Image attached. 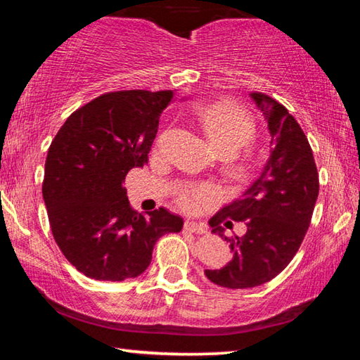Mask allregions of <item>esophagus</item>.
I'll return each instance as SVG.
<instances>
[{"label": "esophagus", "mask_w": 360, "mask_h": 360, "mask_svg": "<svg viewBox=\"0 0 360 360\" xmlns=\"http://www.w3.org/2000/svg\"><path fill=\"white\" fill-rule=\"evenodd\" d=\"M184 229H186L187 231H192V233H198V235L206 233V225H205V224L193 222V221H187V222L184 224Z\"/></svg>", "instance_id": "obj_1"}]
</instances>
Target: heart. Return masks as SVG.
<instances>
[{"label": "heart", "mask_w": 360, "mask_h": 360, "mask_svg": "<svg viewBox=\"0 0 360 360\" xmlns=\"http://www.w3.org/2000/svg\"><path fill=\"white\" fill-rule=\"evenodd\" d=\"M198 120L206 136L214 144L219 154L231 157L251 143L255 133L252 119L231 103H214L198 109ZM211 197L208 187L184 188L179 203L186 210H197Z\"/></svg>", "instance_id": "heart-1"}]
</instances>
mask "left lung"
<instances>
[{
	"label": "left lung",
	"mask_w": 360,
	"mask_h": 360,
	"mask_svg": "<svg viewBox=\"0 0 360 360\" xmlns=\"http://www.w3.org/2000/svg\"><path fill=\"white\" fill-rule=\"evenodd\" d=\"M251 98L268 124L270 157L241 197L210 219L212 233L230 243L233 259L205 275L229 289L268 283L289 265L307 235L319 193L311 146L298 122L271 96L254 92ZM231 220L245 221L247 233L225 237L221 225L229 228Z\"/></svg>",
	"instance_id": "obj_1"
}]
</instances>
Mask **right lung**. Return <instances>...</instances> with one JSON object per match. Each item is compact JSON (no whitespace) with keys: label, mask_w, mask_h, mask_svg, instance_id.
<instances>
[{"label":"right lung","mask_w":360,"mask_h":360,"mask_svg":"<svg viewBox=\"0 0 360 360\" xmlns=\"http://www.w3.org/2000/svg\"><path fill=\"white\" fill-rule=\"evenodd\" d=\"M173 90H120L79 108L49 148L42 182L52 235L76 270L98 281L136 278L157 240L184 221L165 208L138 214L124 181L148 163Z\"/></svg>","instance_id":"obj_1"}]
</instances>
